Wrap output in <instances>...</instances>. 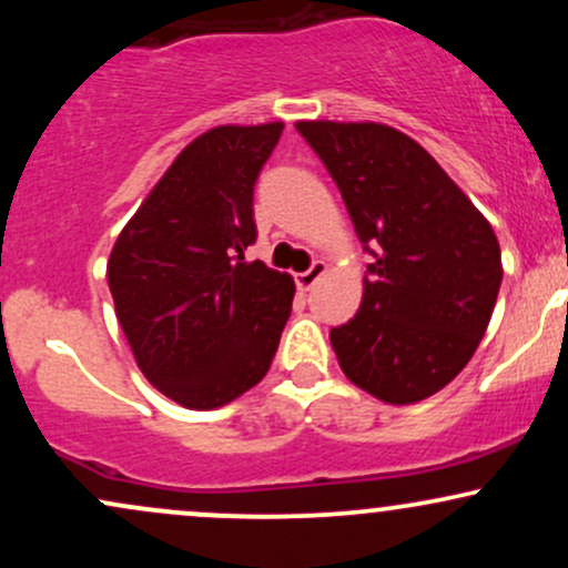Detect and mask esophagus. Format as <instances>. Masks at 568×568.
Listing matches in <instances>:
<instances>
[{
  "label": "esophagus",
  "instance_id": "1",
  "mask_svg": "<svg viewBox=\"0 0 568 568\" xmlns=\"http://www.w3.org/2000/svg\"><path fill=\"white\" fill-rule=\"evenodd\" d=\"M325 270H328V266H325V262H312L310 270L302 272V275H296V283H298V288L310 291L312 285H315L317 280H321V277L325 275Z\"/></svg>",
  "mask_w": 568,
  "mask_h": 568
}]
</instances>
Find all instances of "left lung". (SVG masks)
I'll list each match as a JSON object with an SVG mask.
<instances>
[{
	"mask_svg": "<svg viewBox=\"0 0 568 568\" xmlns=\"http://www.w3.org/2000/svg\"><path fill=\"white\" fill-rule=\"evenodd\" d=\"M366 253L363 302L331 328L352 384L406 406L446 387L484 338L501 285L491 224L429 152L376 122H296Z\"/></svg>",
	"mask_w": 568,
	"mask_h": 568,
	"instance_id": "8db88e82",
	"label": "left lung"
}]
</instances>
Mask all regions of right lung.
<instances>
[{
  "mask_svg": "<svg viewBox=\"0 0 568 568\" xmlns=\"http://www.w3.org/2000/svg\"><path fill=\"white\" fill-rule=\"evenodd\" d=\"M283 122L221 125L162 175L109 256L116 321L149 382L186 408H219L264 379L293 280L245 262L253 186Z\"/></svg>",
  "mask_w": 568,
  "mask_h": 568,
  "instance_id": "right-lung-1",
  "label": "right lung"
}]
</instances>
